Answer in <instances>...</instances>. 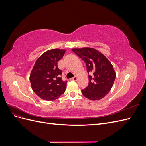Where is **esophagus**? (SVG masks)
Wrapping results in <instances>:
<instances>
[{
    "mask_svg": "<svg viewBox=\"0 0 146 146\" xmlns=\"http://www.w3.org/2000/svg\"><path fill=\"white\" fill-rule=\"evenodd\" d=\"M78 78L77 77H74L72 78H70V80H74V81H77Z\"/></svg>",
    "mask_w": 146,
    "mask_h": 146,
    "instance_id": "esophagus-1",
    "label": "esophagus"
}]
</instances>
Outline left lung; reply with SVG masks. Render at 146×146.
<instances>
[{
  "label": "left lung",
  "instance_id": "obj_1",
  "mask_svg": "<svg viewBox=\"0 0 146 146\" xmlns=\"http://www.w3.org/2000/svg\"><path fill=\"white\" fill-rule=\"evenodd\" d=\"M78 56L86 63L89 77L88 85L82 90L83 95L90 100L102 99L111 90L116 73L110 61L100 52L92 48H72Z\"/></svg>",
  "mask_w": 146,
  "mask_h": 146
}]
</instances>
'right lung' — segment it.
Here are the masks:
<instances>
[{
  "label": "right lung",
  "mask_w": 146,
  "mask_h": 146,
  "mask_svg": "<svg viewBox=\"0 0 146 146\" xmlns=\"http://www.w3.org/2000/svg\"><path fill=\"white\" fill-rule=\"evenodd\" d=\"M65 54L64 50L52 49L42 54L36 60L30 76L32 90L39 98L54 100L63 94L67 81L61 78L62 71L57 62Z\"/></svg>",
  "instance_id": "add662e5"
}]
</instances>
